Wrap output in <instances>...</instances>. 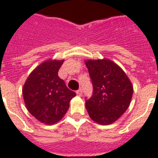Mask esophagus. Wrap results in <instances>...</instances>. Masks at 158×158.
Returning a JSON list of instances; mask_svg holds the SVG:
<instances>
[{
    "instance_id": "esophagus-1",
    "label": "esophagus",
    "mask_w": 158,
    "mask_h": 158,
    "mask_svg": "<svg viewBox=\"0 0 158 158\" xmlns=\"http://www.w3.org/2000/svg\"><path fill=\"white\" fill-rule=\"evenodd\" d=\"M76 93H77V96H82V94H83V92H82V89H78V90H77V91H76Z\"/></svg>"
}]
</instances>
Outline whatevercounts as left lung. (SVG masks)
<instances>
[{"mask_svg": "<svg viewBox=\"0 0 158 158\" xmlns=\"http://www.w3.org/2000/svg\"><path fill=\"white\" fill-rule=\"evenodd\" d=\"M85 65L93 85L85 106L93 121L111 124L128 109L133 96L130 80L118 65L108 59L87 60Z\"/></svg>", "mask_w": 158, "mask_h": 158, "instance_id": "8db88e82", "label": "left lung"}]
</instances>
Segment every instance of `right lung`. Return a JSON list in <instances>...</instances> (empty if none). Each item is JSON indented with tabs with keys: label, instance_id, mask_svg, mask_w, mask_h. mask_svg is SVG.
I'll list each match as a JSON object with an SVG mask.
<instances>
[{
	"label": "right lung",
	"instance_id": "obj_1",
	"mask_svg": "<svg viewBox=\"0 0 158 158\" xmlns=\"http://www.w3.org/2000/svg\"><path fill=\"white\" fill-rule=\"evenodd\" d=\"M63 60H47L33 71L23 88L25 106L40 122L53 124L65 115L76 93L58 76Z\"/></svg>",
	"mask_w": 158,
	"mask_h": 158
}]
</instances>
